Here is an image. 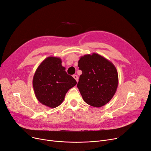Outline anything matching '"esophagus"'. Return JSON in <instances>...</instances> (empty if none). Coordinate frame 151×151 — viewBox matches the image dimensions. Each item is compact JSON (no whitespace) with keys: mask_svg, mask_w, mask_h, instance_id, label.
Listing matches in <instances>:
<instances>
[{"mask_svg":"<svg viewBox=\"0 0 151 151\" xmlns=\"http://www.w3.org/2000/svg\"><path fill=\"white\" fill-rule=\"evenodd\" d=\"M73 77L75 78V79L76 80V82H78V76L76 75H73Z\"/></svg>","mask_w":151,"mask_h":151,"instance_id":"1","label":"esophagus"}]
</instances>
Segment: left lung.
I'll return each instance as SVG.
<instances>
[{
  "label": "left lung",
  "instance_id": "left-lung-1",
  "mask_svg": "<svg viewBox=\"0 0 151 151\" xmlns=\"http://www.w3.org/2000/svg\"><path fill=\"white\" fill-rule=\"evenodd\" d=\"M78 66L82 74L77 87L84 101L95 107L107 104L115 95L119 84L115 65L103 56L93 53L81 56Z\"/></svg>",
  "mask_w": 151,
  "mask_h": 151
}]
</instances>
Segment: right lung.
I'll return each mask as SVG.
<instances>
[{"label":"right lung","mask_w":151,"mask_h":151,"mask_svg":"<svg viewBox=\"0 0 151 151\" xmlns=\"http://www.w3.org/2000/svg\"><path fill=\"white\" fill-rule=\"evenodd\" d=\"M76 81L65 71L59 57H48L36 69L32 86L37 99L50 108H55L62 103L67 91Z\"/></svg>","instance_id":"obj_1"}]
</instances>
